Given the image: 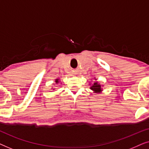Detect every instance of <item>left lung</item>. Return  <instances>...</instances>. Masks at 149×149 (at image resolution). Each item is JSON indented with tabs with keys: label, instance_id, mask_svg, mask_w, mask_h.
Returning <instances> with one entry per match:
<instances>
[{
	"label": "left lung",
	"instance_id": "left-lung-1",
	"mask_svg": "<svg viewBox=\"0 0 149 149\" xmlns=\"http://www.w3.org/2000/svg\"><path fill=\"white\" fill-rule=\"evenodd\" d=\"M94 79L97 80V79L95 78H94ZM89 85H90V89H91L94 93H100L103 91L102 87V85H101L100 83L97 82V81H95L91 85V83H89Z\"/></svg>",
	"mask_w": 149,
	"mask_h": 149
}]
</instances>
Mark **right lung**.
I'll return each mask as SVG.
<instances>
[{"label":"right lung","mask_w":149,"mask_h":149,"mask_svg":"<svg viewBox=\"0 0 149 149\" xmlns=\"http://www.w3.org/2000/svg\"><path fill=\"white\" fill-rule=\"evenodd\" d=\"M55 82H56V83H57V84H58V83H60V79L58 78V79H55ZM52 89H54L52 88Z\"/></svg>","instance_id":"right-lung-1"}]
</instances>
